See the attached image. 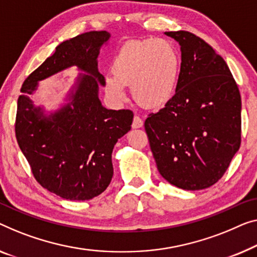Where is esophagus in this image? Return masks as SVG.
I'll return each mask as SVG.
<instances>
[{"mask_svg":"<svg viewBox=\"0 0 257 257\" xmlns=\"http://www.w3.org/2000/svg\"><path fill=\"white\" fill-rule=\"evenodd\" d=\"M143 127V120L139 116V115H135L134 116V120H133V128L134 129H137V128H141Z\"/></svg>","mask_w":257,"mask_h":257,"instance_id":"obj_1","label":"esophagus"}]
</instances>
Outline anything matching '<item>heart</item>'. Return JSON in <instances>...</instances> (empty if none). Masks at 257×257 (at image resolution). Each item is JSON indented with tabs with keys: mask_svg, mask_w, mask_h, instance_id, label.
<instances>
[{
	"mask_svg": "<svg viewBox=\"0 0 257 257\" xmlns=\"http://www.w3.org/2000/svg\"><path fill=\"white\" fill-rule=\"evenodd\" d=\"M113 74L104 80L105 91L116 101L125 99V85L147 108H160L174 97L181 61L175 46L166 39L130 41L114 56Z\"/></svg>",
	"mask_w": 257,
	"mask_h": 257,
	"instance_id": "heart-1",
	"label": "heart"
}]
</instances>
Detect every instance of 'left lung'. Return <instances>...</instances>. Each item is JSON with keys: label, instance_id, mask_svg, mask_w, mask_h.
I'll return each mask as SVG.
<instances>
[{"label": "left lung", "instance_id": "8db88e82", "mask_svg": "<svg viewBox=\"0 0 257 257\" xmlns=\"http://www.w3.org/2000/svg\"><path fill=\"white\" fill-rule=\"evenodd\" d=\"M181 46L172 100L144 127L157 168L171 185L201 190L223 177L241 143L239 87L223 57L200 37L165 32Z\"/></svg>", "mask_w": 257, "mask_h": 257}]
</instances>
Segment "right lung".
Listing matches in <instances>:
<instances>
[{"label":"right lung","instance_id":"right-lung-1","mask_svg":"<svg viewBox=\"0 0 257 257\" xmlns=\"http://www.w3.org/2000/svg\"><path fill=\"white\" fill-rule=\"evenodd\" d=\"M110 34L91 31L61 43L22 85L15 132L33 177L45 189L70 201L100 195L113 177L112 152L132 128L130 109H107L98 97L104 76L98 71L99 49ZM76 65L81 75L71 102L46 117L28 98L37 82Z\"/></svg>","mask_w":257,"mask_h":257}]
</instances>
